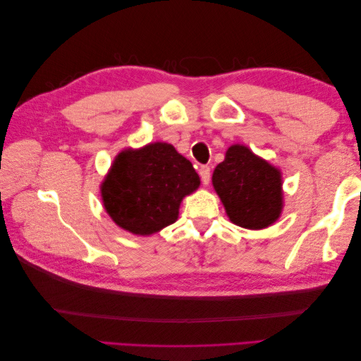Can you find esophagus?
Segmentation results:
<instances>
[{
    "mask_svg": "<svg viewBox=\"0 0 361 361\" xmlns=\"http://www.w3.org/2000/svg\"><path fill=\"white\" fill-rule=\"evenodd\" d=\"M200 176H202V183L204 186L209 185L211 181V169L208 166H202L200 169Z\"/></svg>",
    "mask_w": 361,
    "mask_h": 361,
    "instance_id": "34e87169",
    "label": "esophagus"
}]
</instances>
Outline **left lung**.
Masks as SVG:
<instances>
[{
    "mask_svg": "<svg viewBox=\"0 0 361 361\" xmlns=\"http://www.w3.org/2000/svg\"><path fill=\"white\" fill-rule=\"evenodd\" d=\"M212 186L228 219L247 229H264L283 209L282 172L243 144L229 145L212 173Z\"/></svg>",
    "mask_w": 361,
    "mask_h": 361,
    "instance_id": "obj_1",
    "label": "left lung"
}]
</instances>
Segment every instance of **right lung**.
<instances>
[{"label": "right lung", "instance_id": "obj_1", "mask_svg": "<svg viewBox=\"0 0 361 361\" xmlns=\"http://www.w3.org/2000/svg\"><path fill=\"white\" fill-rule=\"evenodd\" d=\"M198 186L200 176L192 163L172 144L157 141L114 157L101 183V198L119 228L152 235L178 220L183 198Z\"/></svg>", "mask_w": 361, "mask_h": 361}]
</instances>
